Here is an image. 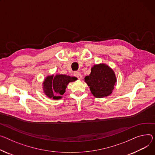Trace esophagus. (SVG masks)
<instances>
[{
  "label": "esophagus",
  "instance_id": "1",
  "mask_svg": "<svg viewBox=\"0 0 155 155\" xmlns=\"http://www.w3.org/2000/svg\"><path fill=\"white\" fill-rule=\"evenodd\" d=\"M74 75H75V77H77L78 79H79V80L81 79V78H82V76H81V74L80 73V72H78V71L75 72V73L74 74Z\"/></svg>",
  "mask_w": 155,
  "mask_h": 155
}]
</instances>
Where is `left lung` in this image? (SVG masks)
<instances>
[{
    "mask_svg": "<svg viewBox=\"0 0 155 155\" xmlns=\"http://www.w3.org/2000/svg\"><path fill=\"white\" fill-rule=\"evenodd\" d=\"M91 71V74L85 77V81L93 95L103 98L110 95L117 82L114 71L105 64L95 65Z\"/></svg>",
    "mask_w": 155,
    "mask_h": 155,
    "instance_id": "obj_1",
    "label": "left lung"
}]
</instances>
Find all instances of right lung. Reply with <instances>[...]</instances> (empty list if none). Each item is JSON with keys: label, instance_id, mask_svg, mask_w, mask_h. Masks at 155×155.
Masks as SVG:
<instances>
[{"label": "right lung", "instance_id": "1", "mask_svg": "<svg viewBox=\"0 0 155 155\" xmlns=\"http://www.w3.org/2000/svg\"><path fill=\"white\" fill-rule=\"evenodd\" d=\"M77 78L71 77L65 75H57L54 76L47 77L44 82V90L45 95L50 98L58 99L65 92L67 85L71 81H74Z\"/></svg>", "mask_w": 155, "mask_h": 155}]
</instances>
